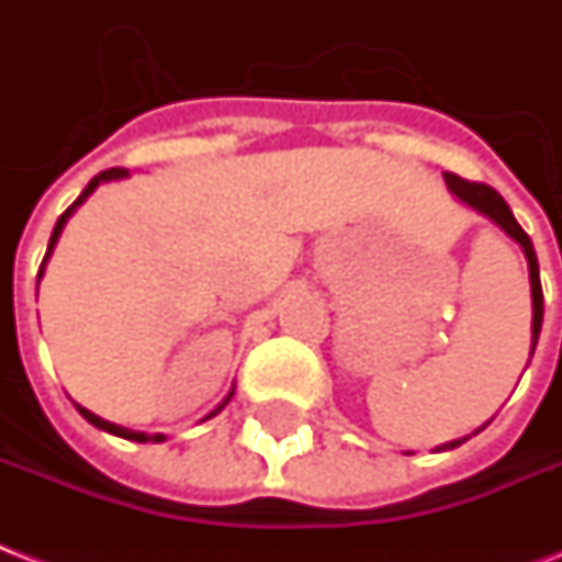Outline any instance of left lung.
<instances>
[{
    "label": "left lung",
    "instance_id": "obj_1",
    "mask_svg": "<svg viewBox=\"0 0 562 562\" xmlns=\"http://www.w3.org/2000/svg\"><path fill=\"white\" fill-rule=\"evenodd\" d=\"M445 181L450 187V193L459 195L464 204H471L473 210L479 213H485L491 222L503 227L505 234L510 239H517L526 250V259H528V277H531V300H533V321H531V355H533V346H537V337H540V326H542V285H540V266H537V254H533V245L528 239V234L519 227V222L514 218L510 207L505 204V199L496 193L494 187L487 184H479V181H468V178H459L456 172H445ZM468 439V436H464ZM464 439H456L450 445L439 447V450H450V447H459Z\"/></svg>",
    "mask_w": 562,
    "mask_h": 562
}]
</instances>
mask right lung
Here are the masks:
<instances>
[{"mask_svg":"<svg viewBox=\"0 0 562 562\" xmlns=\"http://www.w3.org/2000/svg\"><path fill=\"white\" fill-rule=\"evenodd\" d=\"M126 176V170H123V167H112V170H103V172H98V176L91 178L89 184H86V190L80 195H77V202L71 204V207L66 210V213H63V216L57 218V225H54V234H52V241H48V250H45V259H43V266H40V273H36V277H43V271H45V262H48V257H52V250H54V245H57V239H59V234H63V225H66V218L71 216V213H75V207L77 204H83L86 199H89L91 193H94V187L100 184V181H112V178H123ZM231 395H234V392H231ZM231 395H227L225 398V404L227 401H231ZM225 404H222V407H225ZM218 407V409H222ZM80 409V415H83L86 422L89 424H94V427H100V430H106V432H112V436H121V439H132V441H161L164 436H147V432H135V430H126V427H117V424H112V422H103V418H100V415H94V413H89V409H83V407H77Z\"/></svg>","mask_w":562,"mask_h":562,"instance_id":"obj_1","label":"right lung"}]
</instances>
